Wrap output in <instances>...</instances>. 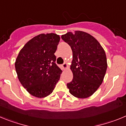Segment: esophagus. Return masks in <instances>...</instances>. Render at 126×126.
I'll return each mask as SVG.
<instances>
[{"instance_id": "1", "label": "esophagus", "mask_w": 126, "mask_h": 126, "mask_svg": "<svg viewBox=\"0 0 126 126\" xmlns=\"http://www.w3.org/2000/svg\"><path fill=\"white\" fill-rule=\"evenodd\" d=\"M62 67H63V70H66L68 68V64L66 63H64L62 64Z\"/></svg>"}]
</instances>
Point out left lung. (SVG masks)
<instances>
[{"label":"left lung","instance_id":"left-lung-1","mask_svg":"<svg viewBox=\"0 0 126 126\" xmlns=\"http://www.w3.org/2000/svg\"><path fill=\"white\" fill-rule=\"evenodd\" d=\"M62 38L70 45L73 53L70 69L73 78L67 83L69 92L77 98L90 97L102 84L106 73L105 51L95 38L83 31L68 32Z\"/></svg>","mask_w":126,"mask_h":126}]
</instances>
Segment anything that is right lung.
<instances>
[{
	"label": "right lung",
	"instance_id": "1",
	"mask_svg": "<svg viewBox=\"0 0 126 126\" xmlns=\"http://www.w3.org/2000/svg\"><path fill=\"white\" fill-rule=\"evenodd\" d=\"M60 40L56 34H41L24 46L16 60L18 79L32 96L43 98L53 92L62 71L55 63Z\"/></svg>",
	"mask_w": 126,
	"mask_h": 126
}]
</instances>
